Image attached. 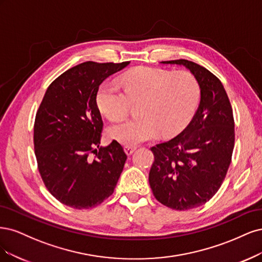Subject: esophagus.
Wrapping results in <instances>:
<instances>
[{
	"mask_svg": "<svg viewBox=\"0 0 262 262\" xmlns=\"http://www.w3.org/2000/svg\"><path fill=\"white\" fill-rule=\"evenodd\" d=\"M124 150H125V152H126V155H128V156H130L135 150H136V147H133V146H125L124 147Z\"/></svg>",
	"mask_w": 262,
	"mask_h": 262,
	"instance_id": "obj_1",
	"label": "esophagus"
}]
</instances>
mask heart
Here are the masks:
<instances>
[{
	"mask_svg": "<svg viewBox=\"0 0 262 262\" xmlns=\"http://www.w3.org/2000/svg\"><path fill=\"white\" fill-rule=\"evenodd\" d=\"M123 91L111 82L100 86L97 105L112 121L122 120L137 105L136 119L110 126L107 135L127 146L181 132L195 111L199 85L186 70L171 72L155 67H141L121 78Z\"/></svg>",
	"mask_w": 262,
	"mask_h": 262,
	"instance_id": "b5f03b06",
	"label": "heart"
}]
</instances>
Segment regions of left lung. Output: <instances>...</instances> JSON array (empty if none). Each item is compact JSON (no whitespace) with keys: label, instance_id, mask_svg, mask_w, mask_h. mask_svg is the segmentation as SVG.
I'll return each instance as SVG.
<instances>
[{"label":"left lung","instance_id":"obj_1","mask_svg":"<svg viewBox=\"0 0 262 262\" xmlns=\"http://www.w3.org/2000/svg\"><path fill=\"white\" fill-rule=\"evenodd\" d=\"M161 63L191 72L200 87V103L181 134L151 148L155 161L149 184L162 205L189 210L212 198L225 179L235 141L233 110L220 79L204 66L187 60Z\"/></svg>","mask_w":262,"mask_h":262}]
</instances>
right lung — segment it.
<instances>
[{
	"mask_svg": "<svg viewBox=\"0 0 262 262\" xmlns=\"http://www.w3.org/2000/svg\"><path fill=\"white\" fill-rule=\"evenodd\" d=\"M129 62H85L51 82L38 108L33 145L47 189L63 205L94 208L112 195L125 164L113 140L99 147L103 128L97 105L99 86Z\"/></svg>",
	"mask_w": 262,
	"mask_h": 262,
	"instance_id": "1",
	"label": "right lung"
}]
</instances>
